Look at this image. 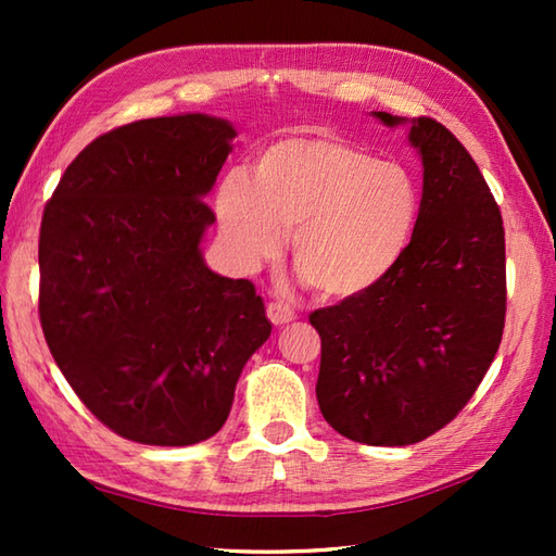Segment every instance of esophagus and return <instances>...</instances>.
Instances as JSON below:
<instances>
[{
	"label": "esophagus",
	"instance_id": "1",
	"mask_svg": "<svg viewBox=\"0 0 556 556\" xmlns=\"http://www.w3.org/2000/svg\"><path fill=\"white\" fill-rule=\"evenodd\" d=\"M267 317L271 320V325H277V327L289 325V323L296 320V315H293V311L289 308L287 303H281V301L267 303Z\"/></svg>",
	"mask_w": 556,
	"mask_h": 556
}]
</instances>
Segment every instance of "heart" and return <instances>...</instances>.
<instances>
[{"mask_svg":"<svg viewBox=\"0 0 556 556\" xmlns=\"http://www.w3.org/2000/svg\"><path fill=\"white\" fill-rule=\"evenodd\" d=\"M217 219L233 263L253 269L291 233V263L317 296L346 301L380 287L408 253L420 219L410 172L329 136L265 148L253 179L229 174Z\"/></svg>","mask_w":556,"mask_h":556,"instance_id":"obj_1","label":"heart"}]
</instances>
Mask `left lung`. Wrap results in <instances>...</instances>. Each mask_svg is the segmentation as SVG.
I'll return each instance as SVG.
<instances>
[{
	"label": "left lung",
	"mask_w": 556,
	"mask_h": 556,
	"mask_svg": "<svg viewBox=\"0 0 556 556\" xmlns=\"http://www.w3.org/2000/svg\"><path fill=\"white\" fill-rule=\"evenodd\" d=\"M422 162L420 219L380 287L315 311L323 358L317 404L353 442L406 446L442 430L476 394L506 313L504 227L478 164L428 116L372 112Z\"/></svg>",
	"instance_id": "1"
}]
</instances>
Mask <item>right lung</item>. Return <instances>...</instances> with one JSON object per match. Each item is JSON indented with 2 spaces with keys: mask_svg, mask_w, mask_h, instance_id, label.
Listing matches in <instances>:
<instances>
[{
  "mask_svg": "<svg viewBox=\"0 0 556 556\" xmlns=\"http://www.w3.org/2000/svg\"><path fill=\"white\" fill-rule=\"evenodd\" d=\"M236 128L210 114L114 128L68 164L40 227V323L100 422L131 442L188 446L227 420L271 325L248 279L212 271L203 203Z\"/></svg>",
  "mask_w": 556,
  "mask_h": 556,
  "instance_id": "add662e5",
  "label": "right lung"
}]
</instances>
